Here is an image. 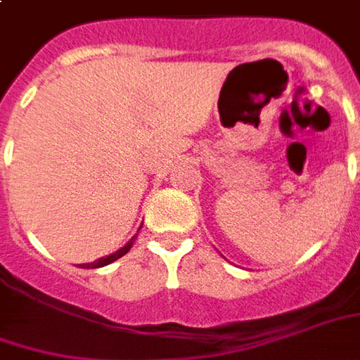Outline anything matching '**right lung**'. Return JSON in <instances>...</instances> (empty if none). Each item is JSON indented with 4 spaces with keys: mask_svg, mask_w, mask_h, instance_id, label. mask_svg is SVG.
Returning <instances> with one entry per match:
<instances>
[{
    "mask_svg": "<svg viewBox=\"0 0 360 360\" xmlns=\"http://www.w3.org/2000/svg\"><path fill=\"white\" fill-rule=\"evenodd\" d=\"M134 240H136V236L132 238V240L128 241L124 248H120L119 251H115V253H110V255H107V257H101L97 259V261H93V263H87V265H84V267L87 269H97V267H105V265H109V263H112V261H117V259H120L122 255H127L128 250L132 248V243H134Z\"/></svg>",
    "mask_w": 360,
    "mask_h": 360,
    "instance_id": "1",
    "label": "right lung"
}]
</instances>
